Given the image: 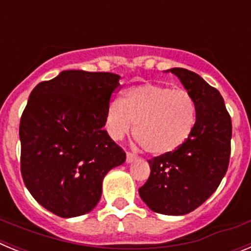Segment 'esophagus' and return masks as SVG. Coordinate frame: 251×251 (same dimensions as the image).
Wrapping results in <instances>:
<instances>
[{"mask_svg":"<svg viewBox=\"0 0 251 251\" xmlns=\"http://www.w3.org/2000/svg\"><path fill=\"white\" fill-rule=\"evenodd\" d=\"M136 159H137V156H134L133 153L127 152V158H126V161H127V163H130V162L136 161Z\"/></svg>","mask_w":251,"mask_h":251,"instance_id":"esophagus-1","label":"esophagus"}]
</instances>
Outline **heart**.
Wrapping results in <instances>:
<instances>
[{"instance_id": "b5f03b06", "label": "heart", "mask_w": 251, "mask_h": 251, "mask_svg": "<svg viewBox=\"0 0 251 251\" xmlns=\"http://www.w3.org/2000/svg\"><path fill=\"white\" fill-rule=\"evenodd\" d=\"M197 106L186 90L146 83L124 92L113 101L106 115V129L113 139H122L133 128V137L152 156L177 151L191 137Z\"/></svg>"}]
</instances>
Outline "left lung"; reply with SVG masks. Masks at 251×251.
Masks as SVG:
<instances>
[{
	"instance_id": "obj_1",
	"label": "left lung",
	"mask_w": 251,
	"mask_h": 251,
	"mask_svg": "<svg viewBox=\"0 0 251 251\" xmlns=\"http://www.w3.org/2000/svg\"><path fill=\"white\" fill-rule=\"evenodd\" d=\"M168 72L178 77L195 99L196 126L182 147L148 161L151 175L138 192L152 211L186 215L202 205L225 176L232 126L219 90L187 69Z\"/></svg>"
}]
</instances>
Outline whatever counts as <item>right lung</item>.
Wrapping results in <instances>:
<instances>
[{
	"instance_id": "right-lung-1",
	"label": "right lung",
	"mask_w": 251,
	"mask_h": 251,
	"mask_svg": "<svg viewBox=\"0 0 251 251\" xmlns=\"http://www.w3.org/2000/svg\"><path fill=\"white\" fill-rule=\"evenodd\" d=\"M119 79L65 70L31 92L20 121L21 175L35 200L57 216L92 211L105 175L126 161L104 129Z\"/></svg>"
}]
</instances>
